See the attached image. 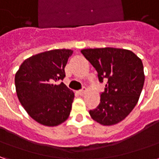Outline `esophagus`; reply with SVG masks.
Listing matches in <instances>:
<instances>
[{"label": "esophagus", "instance_id": "34e87169", "mask_svg": "<svg viewBox=\"0 0 159 159\" xmlns=\"http://www.w3.org/2000/svg\"><path fill=\"white\" fill-rule=\"evenodd\" d=\"M85 92H86V88H85V87H83L82 89L78 90V93H79L80 95H83V94H84Z\"/></svg>", "mask_w": 159, "mask_h": 159}]
</instances>
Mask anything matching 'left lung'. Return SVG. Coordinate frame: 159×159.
I'll list each match as a JSON object with an SVG mask.
<instances>
[{
    "label": "left lung",
    "mask_w": 159,
    "mask_h": 159,
    "mask_svg": "<svg viewBox=\"0 0 159 159\" xmlns=\"http://www.w3.org/2000/svg\"><path fill=\"white\" fill-rule=\"evenodd\" d=\"M81 52L105 80L99 106L89 111L91 117L102 125H113L132 111L143 89L142 61L129 50L114 48L83 49Z\"/></svg>",
    "instance_id": "left-lung-1"
}]
</instances>
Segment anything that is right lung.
Here are the masks:
<instances>
[{"instance_id":"obj_1","label":"right lung","mask_w":159,"mask_h":159,"mask_svg":"<svg viewBox=\"0 0 159 159\" xmlns=\"http://www.w3.org/2000/svg\"><path fill=\"white\" fill-rule=\"evenodd\" d=\"M73 51L54 49L25 59L15 75L19 102L37 123L57 126L70 113L74 93L59 81L65 76V67Z\"/></svg>"}]
</instances>
